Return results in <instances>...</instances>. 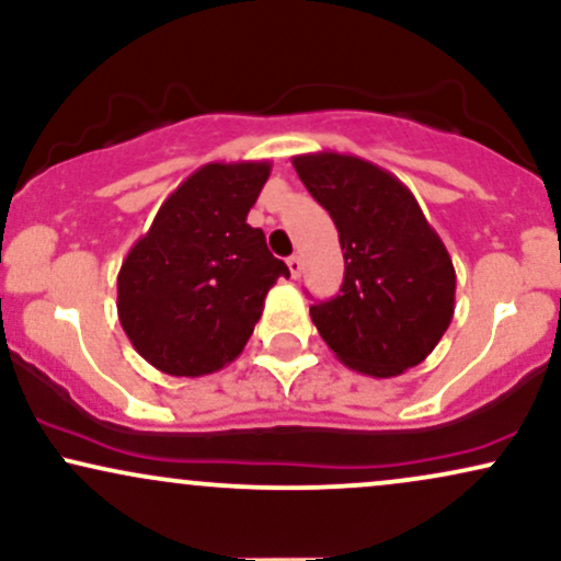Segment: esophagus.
I'll list each match as a JSON object with an SVG mask.
<instances>
[{
	"mask_svg": "<svg viewBox=\"0 0 561 561\" xmlns=\"http://www.w3.org/2000/svg\"><path fill=\"white\" fill-rule=\"evenodd\" d=\"M287 266H289V274H293V279H300V274H302V259H300V255H289Z\"/></svg>",
	"mask_w": 561,
	"mask_h": 561,
	"instance_id": "obj_1",
	"label": "esophagus"
}]
</instances>
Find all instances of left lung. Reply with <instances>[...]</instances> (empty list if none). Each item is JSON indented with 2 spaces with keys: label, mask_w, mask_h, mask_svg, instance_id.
<instances>
[{
  "label": "left lung",
  "mask_w": 561,
  "mask_h": 561,
  "mask_svg": "<svg viewBox=\"0 0 561 561\" xmlns=\"http://www.w3.org/2000/svg\"><path fill=\"white\" fill-rule=\"evenodd\" d=\"M300 182L330 210L345 259L337 298L311 319L347 369L388 379L422 364L454 319L456 272L411 190L343 152L293 158Z\"/></svg>",
  "instance_id": "8db88e82"
}]
</instances>
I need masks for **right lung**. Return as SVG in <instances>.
I'll use <instances>...</instances> for the list:
<instances>
[{
	"mask_svg": "<svg viewBox=\"0 0 561 561\" xmlns=\"http://www.w3.org/2000/svg\"><path fill=\"white\" fill-rule=\"evenodd\" d=\"M268 160L205 163L160 205L118 272V319L145 362L171 377L234 362L287 266L248 224Z\"/></svg>",
	"mask_w": 561,
	"mask_h": 561,
	"instance_id": "right-lung-1",
	"label": "right lung"
}]
</instances>
